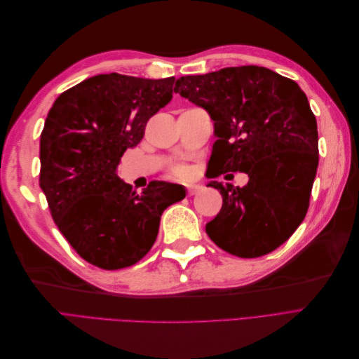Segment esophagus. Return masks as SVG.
Listing matches in <instances>:
<instances>
[{
  "instance_id": "34e87169",
  "label": "esophagus",
  "mask_w": 359,
  "mask_h": 359,
  "mask_svg": "<svg viewBox=\"0 0 359 359\" xmlns=\"http://www.w3.org/2000/svg\"><path fill=\"white\" fill-rule=\"evenodd\" d=\"M202 187L199 186V184H189L187 186V194L189 196H193V194H196Z\"/></svg>"
}]
</instances>
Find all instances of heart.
Masks as SVG:
<instances>
[{
  "mask_svg": "<svg viewBox=\"0 0 359 359\" xmlns=\"http://www.w3.org/2000/svg\"><path fill=\"white\" fill-rule=\"evenodd\" d=\"M169 175L172 178H184L186 175H189V168L184 166V165H178V166H173L169 172Z\"/></svg>",
  "mask_w": 359,
  "mask_h": 359,
  "instance_id": "obj_1",
  "label": "heart"
}]
</instances>
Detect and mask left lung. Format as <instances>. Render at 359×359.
<instances>
[{
    "label": "left lung",
    "instance_id": "left-lung-1",
    "mask_svg": "<svg viewBox=\"0 0 359 359\" xmlns=\"http://www.w3.org/2000/svg\"><path fill=\"white\" fill-rule=\"evenodd\" d=\"M175 93L214 121L206 177L245 172L244 187L211 181L223 205L205 231L224 252L259 257L298 229L319 165L318 123L299 85L259 66L182 76Z\"/></svg>",
    "mask_w": 359,
    "mask_h": 359
}]
</instances>
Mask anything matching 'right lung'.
I'll return each instance as SVG.
<instances>
[{
	"label": "right lung",
	"instance_id": "right-lung-1",
	"mask_svg": "<svg viewBox=\"0 0 359 359\" xmlns=\"http://www.w3.org/2000/svg\"><path fill=\"white\" fill-rule=\"evenodd\" d=\"M175 78L97 74L64 91L40 135V187L60 232L86 262L132 266L154 245L160 217L186 196L151 181L140 193L116 175L127 148L165 107Z\"/></svg>",
	"mask_w": 359,
	"mask_h": 359
}]
</instances>
